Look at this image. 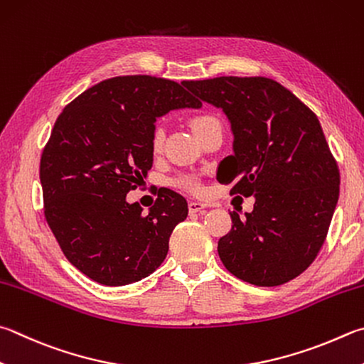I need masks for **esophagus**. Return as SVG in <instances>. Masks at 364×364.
I'll use <instances>...</instances> for the list:
<instances>
[{
	"mask_svg": "<svg viewBox=\"0 0 364 364\" xmlns=\"http://www.w3.org/2000/svg\"><path fill=\"white\" fill-rule=\"evenodd\" d=\"M207 208V205L199 200H191L189 202V213H202V211Z\"/></svg>",
	"mask_w": 364,
	"mask_h": 364,
	"instance_id": "1",
	"label": "esophagus"
}]
</instances>
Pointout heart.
Listing matches in <instances>:
<instances>
[{"mask_svg":"<svg viewBox=\"0 0 364 364\" xmlns=\"http://www.w3.org/2000/svg\"><path fill=\"white\" fill-rule=\"evenodd\" d=\"M216 119L213 116H197L194 117L193 121H191V129H193L194 134H199L200 130H203L207 125H210L211 122H215ZM162 140H164V134L161 129H157L154 132L153 135V149L154 151H159L161 146H162ZM176 184L180 188H184V189H194L196 188V183L191 176H183L180 178V180L176 181Z\"/></svg>","mask_w":364,"mask_h":364,"instance_id":"obj_1","label":"heart"}]
</instances>
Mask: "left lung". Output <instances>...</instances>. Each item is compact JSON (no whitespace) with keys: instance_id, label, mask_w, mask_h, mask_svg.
Listing matches in <instances>:
<instances>
[{"instance_id":"left-lung-1","label":"left lung","mask_w":364,"mask_h":364,"mask_svg":"<svg viewBox=\"0 0 364 364\" xmlns=\"http://www.w3.org/2000/svg\"><path fill=\"white\" fill-rule=\"evenodd\" d=\"M221 108L234 135L220 164L230 194L255 197L245 218L218 242L230 274L256 287H279L302 274L326 239L339 199V170L321 125L299 98L269 77L184 81Z\"/></svg>"}]
</instances>
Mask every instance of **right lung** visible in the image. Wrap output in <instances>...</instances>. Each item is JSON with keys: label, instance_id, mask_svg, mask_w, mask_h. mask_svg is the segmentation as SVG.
Wrapping results in <instances>:
<instances>
[{"label": "right lung", "instance_id": "1", "mask_svg": "<svg viewBox=\"0 0 364 364\" xmlns=\"http://www.w3.org/2000/svg\"><path fill=\"white\" fill-rule=\"evenodd\" d=\"M202 103L170 79L117 76L92 85L55 121L39 165L44 216L63 255L97 283L122 287L164 262L188 202L165 189L146 215L125 196L153 167L156 119Z\"/></svg>", "mask_w": 364, "mask_h": 364}]
</instances>
